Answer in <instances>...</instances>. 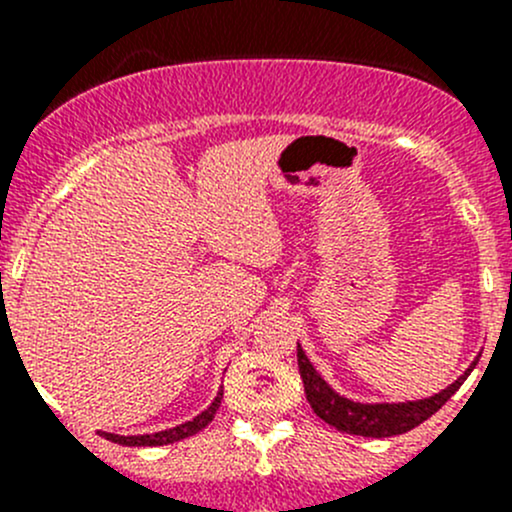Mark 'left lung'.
I'll list each match as a JSON object with an SVG mask.
<instances>
[{
	"instance_id": "1",
	"label": "left lung",
	"mask_w": 512,
	"mask_h": 512,
	"mask_svg": "<svg viewBox=\"0 0 512 512\" xmlns=\"http://www.w3.org/2000/svg\"><path fill=\"white\" fill-rule=\"evenodd\" d=\"M297 364L299 376H302L304 381V394H307L309 406H312L314 414L322 418L324 423L334 426L337 431L354 433V436L389 438L411 431L418 423H423L426 418L436 414V411L461 389V384L473 371L476 361H473V366L461 376V379L453 381V384L448 386V389H443L441 394L431 396V399L406 401V404H356V401L344 399L337 391L329 389L327 381L314 371V366L309 364L302 347H297Z\"/></svg>"
}]
</instances>
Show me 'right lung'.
I'll list each match as a JSON object with an SVG mask.
<instances>
[{"instance_id": "right-lung-1", "label": "right lung", "mask_w": 512, "mask_h": 512, "mask_svg": "<svg viewBox=\"0 0 512 512\" xmlns=\"http://www.w3.org/2000/svg\"><path fill=\"white\" fill-rule=\"evenodd\" d=\"M220 401H223V391L215 396V401L203 411V414L195 416L193 421L180 423V426H175V428H168V431L151 433V436H116V433H101V436L108 438V441L118 443V446H168V443L183 441V438L203 431V428L215 418V411L220 409Z\"/></svg>"}]
</instances>
